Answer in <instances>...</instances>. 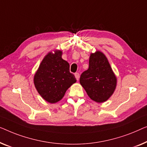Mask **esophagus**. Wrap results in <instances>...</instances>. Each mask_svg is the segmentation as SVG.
<instances>
[{"instance_id":"esophagus-1","label":"esophagus","mask_w":147,"mask_h":147,"mask_svg":"<svg viewBox=\"0 0 147 147\" xmlns=\"http://www.w3.org/2000/svg\"><path fill=\"white\" fill-rule=\"evenodd\" d=\"M74 76H75V78H76V80H78V79H79V78H80L79 74H78V73H76L75 74H74Z\"/></svg>"}]
</instances>
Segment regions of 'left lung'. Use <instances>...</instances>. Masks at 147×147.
I'll use <instances>...</instances> for the list:
<instances>
[{
    "mask_svg": "<svg viewBox=\"0 0 147 147\" xmlns=\"http://www.w3.org/2000/svg\"><path fill=\"white\" fill-rule=\"evenodd\" d=\"M80 83L88 96L96 102H105L113 94L117 78L102 52L90 54L89 67L80 75Z\"/></svg>",
    "mask_w": 147,
    "mask_h": 147,
    "instance_id": "left-lung-1",
    "label": "left lung"
}]
</instances>
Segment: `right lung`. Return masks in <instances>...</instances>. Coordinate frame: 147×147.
Wrapping results in <instances>:
<instances>
[{
    "instance_id": "right-lung-1",
    "label": "right lung",
    "mask_w": 147,
    "mask_h": 147,
    "mask_svg": "<svg viewBox=\"0 0 147 147\" xmlns=\"http://www.w3.org/2000/svg\"><path fill=\"white\" fill-rule=\"evenodd\" d=\"M69 64L62 59V51L49 53L41 62L34 76L37 91L50 103L61 100L67 90L76 79L70 73Z\"/></svg>"
}]
</instances>
